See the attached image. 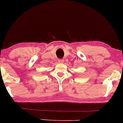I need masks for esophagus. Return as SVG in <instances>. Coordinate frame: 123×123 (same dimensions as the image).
<instances>
[{
	"mask_svg": "<svg viewBox=\"0 0 123 123\" xmlns=\"http://www.w3.org/2000/svg\"><path fill=\"white\" fill-rule=\"evenodd\" d=\"M58 61L59 63H64V60L60 59H59L58 60Z\"/></svg>",
	"mask_w": 123,
	"mask_h": 123,
	"instance_id": "1",
	"label": "esophagus"
}]
</instances>
